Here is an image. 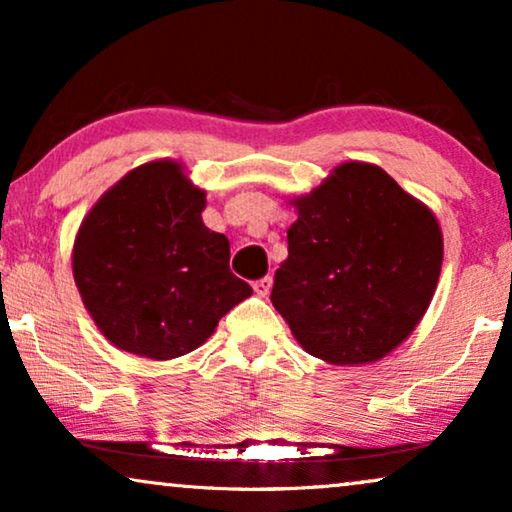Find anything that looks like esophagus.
I'll return each instance as SVG.
<instances>
[{"instance_id":"34e87169","label":"esophagus","mask_w":512,"mask_h":512,"mask_svg":"<svg viewBox=\"0 0 512 512\" xmlns=\"http://www.w3.org/2000/svg\"><path fill=\"white\" fill-rule=\"evenodd\" d=\"M270 289H272V277H261V279H256V282H254V291H256V296L268 298Z\"/></svg>"}]
</instances>
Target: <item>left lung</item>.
Returning a JSON list of instances; mask_svg holds the SVG:
<instances>
[{
	"label": "left lung",
	"mask_w": 512,
	"mask_h": 512,
	"mask_svg": "<svg viewBox=\"0 0 512 512\" xmlns=\"http://www.w3.org/2000/svg\"><path fill=\"white\" fill-rule=\"evenodd\" d=\"M289 258L270 300L307 354L335 366L387 356L436 291L443 233L382 167L345 163L293 200Z\"/></svg>",
	"instance_id": "obj_1"
}]
</instances>
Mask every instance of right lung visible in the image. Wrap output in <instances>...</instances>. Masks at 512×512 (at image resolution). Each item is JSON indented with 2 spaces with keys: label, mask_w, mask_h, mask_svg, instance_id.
Listing matches in <instances>:
<instances>
[{
  "label": "right lung",
  "mask_w": 512,
  "mask_h": 512,
  "mask_svg": "<svg viewBox=\"0 0 512 512\" xmlns=\"http://www.w3.org/2000/svg\"><path fill=\"white\" fill-rule=\"evenodd\" d=\"M205 193L172 160L111 186L83 219L72 268L83 305L118 349L177 359L251 296L230 272V242L202 223Z\"/></svg>",
  "instance_id": "right-lung-1"
}]
</instances>
